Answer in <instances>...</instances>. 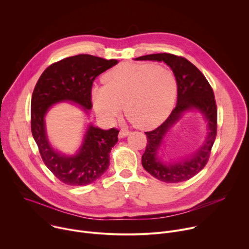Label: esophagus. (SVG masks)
<instances>
[{
  "mask_svg": "<svg viewBox=\"0 0 249 249\" xmlns=\"http://www.w3.org/2000/svg\"><path fill=\"white\" fill-rule=\"evenodd\" d=\"M130 134V132L129 131H127V130H121L120 132H119V138H125V137H127L128 135Z\"/></svg>",
  "mask_w": 249,
  "mask_h": 249,
  "instance_id": "esophagus-1",
  "label": "esophagus"
}]
</instances>
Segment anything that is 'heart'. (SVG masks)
<instances>
[{
  "instance_id": "obj_1",
  "label": "heart",
  "mask_w": 249,
  "mask_h": 249,
  "mask_svg": "<svg viewBox=\"0 0 249 249\" xmlns=\"http://www.w3.org/2000/svg\"><path fill=\"white\" fill-rule=\"evenodd\" d=\"M104 87L94 88L91 99L96 113L109 121L121 112L140 129H151L171 112L178 84L169 70L156 64L125 63L103 77Z\"/></svg>"
}]
</instances>
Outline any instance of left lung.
Returning a JSON list of instances; mask_svg holds the SVG:
<instances>
[{"label":"left lung","mask_w":249,"mask_h":249,"mask_svg":"<svg viewBox=\"0 0 249 249\" xmlns=\"http://www.w3.org/2000/svg\"><path fill=\"white\" fill-rule=\"evenodd\" d=\"M135 60L164 62L172 70L178 84L175 108L160 126L153 131L145 132L147 147L142 156V164L151 175L160 181L177 183L188 180L200 172L208 162L217 136V105L214 91L198 68L183 57L159 53L141 56ZM190 110L199 111L207 122L208 135L205 142L188 158L177 163H163L157 155L165 135L183 113Z\"/></svg>","instance_id":"obj_1"}]
</instances>
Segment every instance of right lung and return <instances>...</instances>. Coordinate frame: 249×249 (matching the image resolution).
Returning <instances> with one entry per match:
<instances>
[{"label": "right lung", "mask_w": 249, "mask_h": 249, "mask_svg": "<svg viewBox=\"0 0 249 249\" xmlns=\"http://www.w3.org/2000/svg\"><path fill=\"white\" fill-rule=\"evenodd\" d=\"M118 63L100 57L80 54L50 65L40 76L31 97V132L40 156L57 178L65 184L85 186L92 183L107 170L109 153L118 141L115 128L102 130L88 125L82 145L73 156H66L50 145L45 115L58 102L81 105L89 114L91 108V88L101 73Z\"/></svg>", "instance_id": "right-lung-1"}]
</instances>
